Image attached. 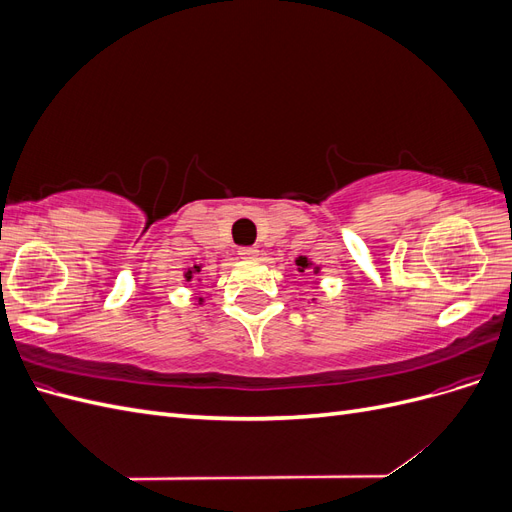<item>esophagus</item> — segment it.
Returning <instances> with one entry per match:
<instances>
[{
	"label": "esophagus",
	"instance_id": "esophagus-1",
	"mask_svg": "<svg viewBox=\"0 0 512 512\" xmlns=\"http://www.w3.org/2000/svg\"><path fill=\"white\" fill-rule=\"evenodd\" d=\"M239 256H241L243 260H256V258H258V250H256V247H241Z\"/></svg>",
	"mask_w": 512,
	"mask_h": 512
}]
</instances>
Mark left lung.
Returning a JSON list of instances; mask_svg holds the SVG:
<instances>
[{
  "label": "left lung",
  "mask_w": 512,
  "mask_h": 512,
  "mask_svg": "<svg viewBox=\"0 0 512 512\" xmlns=\"http://www.w3.org/2000/svg\"><path fill=\"white\" fill-rule=\"evenodd\" d=\"M294 265H297V273H301V275L309 273V271H312L314 275L320 273V265H316V262L312 258H307V256L294 258ZM312 301H316V299H312Z\"/></svg>",
  "instance_id": "8db88e82"
}]
</instances>
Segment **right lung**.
I'll return each mask as SVG.
<instances>
[{
	"label": "right lung",
	"instance_id": "obj_1",
	"mask_svg": "<svg viewBox=\"0 0 512 512\" xmlns=\"http://www.w3.org/2000/svg\"><path fill=\"white\" fill-rule=\"evenodd\" d=\"M200 271H203V265H194V267H188V269H185V271H183L185 282H192L196 275H200ZM196 282H200V280H196ZM203 303H205V299L200 297V299H198L194 305H203Z\"/></svg>",
	"mask_w": 512,
	"mask_h": 512
}]
</instances>
